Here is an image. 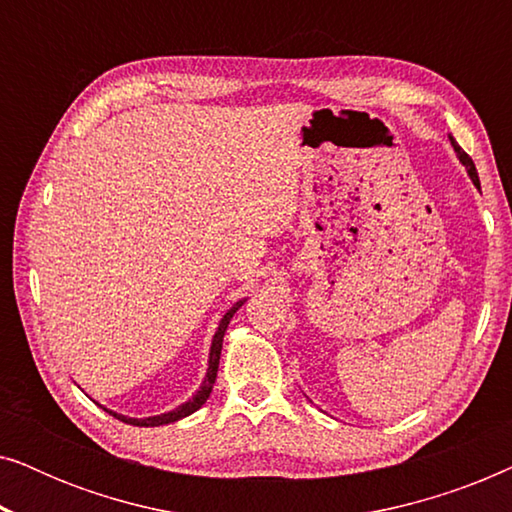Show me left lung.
Returning <instances> with one entry per match:
<instances>
[{"label":"left lung","instance_id":"8db88e82","mask_svg":"<svg viewBox=\"0 0 512 512\" xmlns=\"http://www.w3.org/2000/svg\"><path fill=\"white\" fill-rule=\"evenodd\" d=\"M450 142H452V146H454V151H457V153H459V160H461V163H464V165H466V170H468V174H471L473 184L480 188L478 170H475V165H473V160H471V156H468V153H466V151H461V146H459L457 142H454V139H452V137H450Z\"/></svg>","mask_w":512,"mask_h":512}]
</instances>
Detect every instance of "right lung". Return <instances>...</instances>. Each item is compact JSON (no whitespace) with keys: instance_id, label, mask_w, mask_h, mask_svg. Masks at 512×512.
I'll return each mask as SVG.
<instances>
[{"instance_id":"add662e5","label":"right lung","mask_w":512,"mask_h":512,"mask_svg":"<svg viewBox=\"0 0 512 512\" xmlns=\"http://www.w3.org/2000/svg\"><path fill=\"white\" fill-rule=\"evenodd\" d=\"M244 305V300H240V303H235L230 310L223 314L221 324H219V331H216L214 340H212V352H209V368H207V377L205 382H202V387L198 394H195L191 401H186L184 405H179L177 410L172 412H165V415H158V417H146V419H132V417H123V415H116V412H109V415H114L121 419V422L125 424H132V426H163V424H170V422H177V419L181 417H188L193 415L195 410L202 408L205 405V401L209 398V394H212V387L216 382V370H219V359H221V345H223V335H226V328L230 324V319H233V314L240 310V307Z\"/></svg>"}]
</instances>
